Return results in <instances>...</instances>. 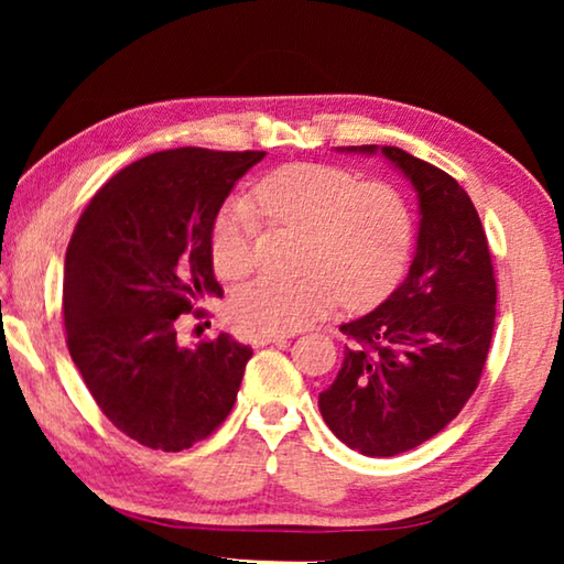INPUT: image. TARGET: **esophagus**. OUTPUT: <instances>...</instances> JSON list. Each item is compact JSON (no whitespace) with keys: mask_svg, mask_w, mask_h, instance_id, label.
<instances>
[{"mask_svg":"<svg viewBox=\"0 0 564 564\" xmlns=\"http://www.w3.org/2000/svg\"><path fill=\"white\" fill-rule=\"evenodd\" d=\"M289 336H279V333H261V336H253V346L256 348H263V346H271V343H285Z\"/></svg>","mask_w":564,"mask_h":564,"instance_id":"1","label":"esophagus"}]
</instances>
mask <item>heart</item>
Segmentation results:
<instances>
[{"mask_svg":"<svg viewBox=\"0 0 564 564\" xmlns=\"http://www.w3.org/2000/svg\"><path fill=\"white\" fill-rule=\"evenodd\" d=\"M253 204L271 224L305 231L299 279L263 275L238 289L231 313L253 333H293L336 305L366 308L395 289L415 238L413 206L386 181H360L328 164H289L265 174ZM256 212L246 198L221 206L208 234L216 273L238 281L253 265Z\"/></svg>","mask_w":564,"mask_h":564,"instance_id":"1","label":"heart"}]
</instances>
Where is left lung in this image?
Segmentation results:
<instances>
[{
    "label": "left lung",
    "mask_w": 564,
    "mask_h": 564,
    "mask_svg": "<svg viewBox=\"0 0 564 564\" xmlns=\"http://www.w3.org/2000/svg\"><path fill=\"white\" fill-rule=\"evenodd\" d=\"M380 151L410 184L420 228L408 279L358 321L333 383L318 395L338 441L370 457H393L431 441L480 383L495 328V283L488 236L457 181L398 147Z\"/></svg>",
    "instance_id": "1"
}]
</instances>
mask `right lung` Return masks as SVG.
<instances>
[{
    "label": "right lung",
    "instance_id": "right-lung-1",
    "mask_svg": "<svg viewBox=\"0 0 564 564\" xmlns=\"http://www.w3.org/2000/svg\"><path fill=\"white\" fill-rule=\"evenodd\" d=\"M263 156L184 147L133 161L97 191L66 248L74 366L101 413L151 451H186L236 403L253 350L228 333L181 346L176 318L224 295L208 234L236 181Z\"/></svg>",
    "mask_w": 564,
    "mask_h": 564
}]
</instances>
